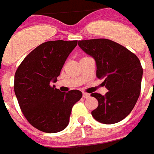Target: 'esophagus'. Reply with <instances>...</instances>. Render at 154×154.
Wrapping results in <instances>:
<instances>
[{"mask_svg": "<svg viewBox=\"0 0 154 154\" xmlns=\"http://www.w3.org/2000/svg\"><path fill=\"white\" fill-rule=\"evenodd\" d=\"M83 98H89L90 97V94H88V93H83Z\"/></svg>", "mask_w": 154, "mask_h": 154, "instance_id": "34e87169", "label": "esophagus"}]
</instances>
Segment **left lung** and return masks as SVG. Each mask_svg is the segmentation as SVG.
Listing matches in <instances>:
<instances>
[{
	"mask_svg": "<svg viewBox=\"0 0 154 154\" xmlns=\"http://www.w3.org/2000/svg\"><path fill=\"white\" fill-rule=\"evenodd\" d=\"M79 46L95 60L96 75L104 79L105 95L92 93L98 102L91 112L96 121L114 124L122 121L134 107L141 93L143 69L139 59L121 44L108 39L79 40Z\"/></svg>",
	"mask_w": 154,
	"mask_h": 154,
	"instance_id": "obj_1",
	"label": "left lung"
}]
</instances>
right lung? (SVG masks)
<instances>
[{
  "label": "right lung",
  "instance_id": "right-lung-1",
  "mask_svg": "<svg viewBox=\"0 0 154 154\" xmlns=\"http://www.w3.org/2000/svg\"><path fill=\"white\" fill-rule=\"evenodd\" d=\"M77 40H52L31 51L14 77V91L22 113L29 123L45 133L62 131L69 123L73 106L83 94L78 90L60 92L51 82L57 77Z\"/></svg>",
  "mask_w": 154,
  "mask_h": 154
}]
</instances>
